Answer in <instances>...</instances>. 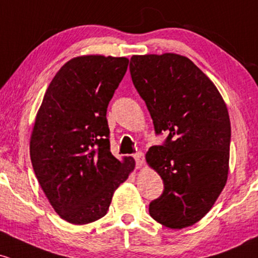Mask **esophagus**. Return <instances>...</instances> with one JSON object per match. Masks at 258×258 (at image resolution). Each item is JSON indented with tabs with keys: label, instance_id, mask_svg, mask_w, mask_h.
<instances>
[{
	"label": "esophagus",
	"instance_id": "34e87169",
	"mask_svg": "<svg viewBox=\"0 0 258 258\" xmlns=\"http://www.w3.org/2000/svg\"><path fill=\"white\" fill-rule=\"evenodd\" d=\"M133 158L136 160V166L137 168H142L144 165V154L143 153H137L133 155Z\"/></svg>",
	"mask_w": 258,
	"mask_h": 258
}]
</instances>
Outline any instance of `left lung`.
Returning <instances> with one entry per match:
<instances>
[{"mask_svg": "<svg viewBox=\"0 0 258 258\" xmlns=\"http://www.w3.org/2000/svg\"><path fill=\"white\" fill-rule=\"evenodd\" d=\"M132 81L164 146L149 148L148 165L164 180L149 214L171 229L199 222L220 197L229 170L230 120L214 82L176 53L133 55Z\"/></svg>", "mask_w": 258, "mask_h": 258, "instance_id": "1", "label": "left lung"}]
</instances>
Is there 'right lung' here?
<instances>
[{"mask_svg": "<svg viewBox=\"0 0 258 258\" xmlns=\"http://www.w3.org/2000/svg\"><path fill=\"white\" fill-rule=\"evenodd\" d=\"M128 59L99 54L70 59L44 93L30 137L36 178L54 211L73 224L106 215L114 191L135 170L132 156L110 152L106 108Z\"/></svg>", "mask_w": 258, "mask_h": 258, "instance_id": "obj_1", "label": "right lung"}]
</instances>
